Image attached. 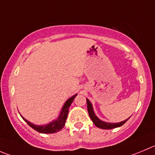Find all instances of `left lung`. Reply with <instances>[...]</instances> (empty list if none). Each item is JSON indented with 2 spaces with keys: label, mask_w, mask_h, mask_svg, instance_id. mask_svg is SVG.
Masks as SVG:
<instances>
[{
  "label": "left lung",
  "mask_w": 155,
  "mask_h": 155,
  "mask_svg": "<svg viewBox=\"0 0 155 155\" xmlns=\"http://www.w3.org/2000/svg\"><path fill=\"white\" fill-rule=\"evenodd\" d=\"M86 102H87V108H88V112H89V115L90 118L92 119V121H93L94 125L96 127L99 128H102V129H112V128H118V127L121 126L122 125L126 122L128 119L125 120L123 121H121V122H118V123H107V122H105V121H101L100 119L96 117V115H95L93 112V108H92V104L89 102V99H86Z\"/></svg>",
  "instance_id": "left-lung-1"
}]
</instances>
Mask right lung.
<instances>
[{"instance_id": "right-lung-1", "label": "right lung", "mask_w": 155, "mask_h": 155, "mask_svg": "<svg viewBox=\"0 0 155 155\" xmlns=\"http://www.w3.org/2000/svg\"><path fill=\"white\" fill-rule=\"evenodd\" d=\"M77 94H76L75 95H73V97H71L70 99H68L66 102V103L63 105V108H62L61 113H60V116L55 121H52L51 123L48 124L47 125H42V126H39V125H34V124L30 123V121H28L27 120H26L25 118H23V119L32 128H34V130H36L37 131L40 133H44V134H51V133H56L57 131H59L60 130H61L62 128L64 127L65 123H66V120L67 118L68 112H69V106L71 105L72 102L74 100L75 97H76Z\"/></svg>"}]
</instances>
